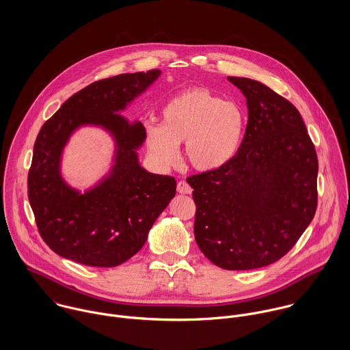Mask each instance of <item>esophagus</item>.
<instances>
[{"instance_id": "obj_1", "label": "esophagus", "mask_w": 350, "mask_h": 350, "mask_svg": "<svg viewBox=\"0 0 350 350\" xmlns=\"http://www.w3.org/2000/svg\"><path fill=\"white\" fill-rule=\"evenodd\" d=\"M176 189H178V193H180V194H191V191H193L190 185L187 182H185V180L178 182V187Z\"/></svg>"}]
</instances>
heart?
Listing matches in <instances>:
<instances>
[{"instance_id":"1","label":"heart","mask_w":350,"mask_h":350,"mask_svg":"<svg viewBox=\"0 0 350 350\" xmlns=\"http://www.w3.org/2000/svg\"><path fill=\"white\" fill-rule=\"evenodd\" d=\"M247 114L234 100H224L207 89L176 94L161 110V124L147 126V147L161 165L176 161L179 144L200 171H214L230 163L240 150Z\"/></svg>"}]
</instances>
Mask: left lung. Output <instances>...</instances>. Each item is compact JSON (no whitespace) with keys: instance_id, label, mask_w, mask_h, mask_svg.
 <instances>
[{"instance_id":"obj_1","label":"left lung","mask_w":350,"mask_h":350,"mask_svg":"<svg viewBox=\"0 0 350 350\" xmlns=\"http://www.w3.org/2000/svg\"><path fill=\"white\" fill-rule=\"evenodd\" d=\"M247 98L243 144L225 167L187 178L194 234L215 265L247 271L291 250L317 210L318 159L298 109L261 82L228 77Z\"/></svg>"}]
</instances>
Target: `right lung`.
Instances as JSON below:
<instances>
[{
	"label": "right lung",
	"mask_w": 350,
	"mask_h": 350,
	"mask_svg": "<svg viewBox=\"0 0 350 350\" xmlns=\"http://www.w3.org/2000/svg\"><path fill=\"white\" fill-rule=\"evenodd\" d=\"M160 70L121 74L89 85L42 126L28 174V200L40 236L59 256L89 267H117L143 248L157 217L175 197L172 176L139 161L146 142L140 121L121 111L160 77ZM83 126L103 129L115 150L109 171L83 192L61 174L62 153Z\"/></svg>",
	"instance_id": "right-lung-1"
}]
</instances>
